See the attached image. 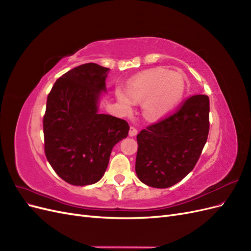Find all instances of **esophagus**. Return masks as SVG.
Wrapping results in <instances>:
<instances>
[{
  "label": "esophagus",
  "mask_w": 251,
  "mask_h": 251,
  "mask_svg": "<svg viewBox=\"0 0 251 251\" xmlns=\"http://www.w3.org/2000/svg\"><path fill=\"white\" fill-rule=\"evenodd\" d=\"M137 133H138V131L136 130V128H135L134 126H131V127H130V131H128V135H130L131 137H135V136L137 135Z\"/></svg>",
  "instance_id": "esophagus-1"
}]
</instances>
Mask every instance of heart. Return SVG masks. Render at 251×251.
I'll list each match as a JSON object with an SVG mask.
<instances>
[{"label": "heart", "mask_w": 251, "mask_h": 251, "mask_svg": "<svg viewBox=\"0 0 251 251\" xmlns=\"http://www.w3.org/2000/svg\"><path fill=\"white\" fill-rule=\"evenodd\" d=\"M185 89V79L180 73L157 68L135 75L126 82V92L115 90V97L125 109H131L133 102H142L144 117L158 120L178 107Z\"/></svg>", "instance_id": "b5f03b06"}]
</instances>
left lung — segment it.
Here are the masks:
<instances>
[{"mask_svg": "<svg viewBox=\"0 0 251 251\" xmlns=\"http://www.w3.org/2000/svg\"><path fill=\"white\" fill-rule=\"evenodd\" d=\"M209 98L194 95L180 109L137 135L135 171L142 183L166 188L193 171L209 131Z\"/></svg>", "mask_w": 251, "mask_h": 251, "instance_id": "obj_1", "label": "left lung"}]
</instances>
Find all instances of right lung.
Segmentation results:
<instances>
[{
  "instance_id": "obj_1",
  "label": "right lung",
  "mask_w": 251,
  "mask_h": 251,
  "mask_svg": "<svg viewBox=\"0 0 251 251\" xmlns=\"http://www.w3.org/2000/svg\"><path fill=\"white\" fill-rule=\"evenodd\" d=\"M109 71L93 63L80 65L62 75L48 95L43 120L45 154L69 184L100 181L112 149L130 130L126 120L100 113Z\"/></svg>"
}]
</instances>
